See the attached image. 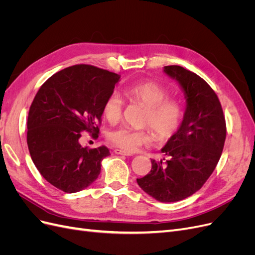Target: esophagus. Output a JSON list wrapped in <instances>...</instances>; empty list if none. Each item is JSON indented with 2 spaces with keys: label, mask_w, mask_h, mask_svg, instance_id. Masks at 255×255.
Segmentation results:
<instances>
[{
  "label": "esophagus",
  "mask_w": 255,
  "mask_h": 255,
  "mask_svg": "<svg viewBox=\"0 0 255 255\" xmlns=\"http://www.w3.org/2000/svg\"><path fill=\"white\" fill-rule=\"evenodd\" d=\"M116 154H119V155H126V156H132L133 154L130 152H128V151H125V150H120V149H115L114 151Z\"/></svg>",
  "instance_id": "34e87169"
}]
</instances>
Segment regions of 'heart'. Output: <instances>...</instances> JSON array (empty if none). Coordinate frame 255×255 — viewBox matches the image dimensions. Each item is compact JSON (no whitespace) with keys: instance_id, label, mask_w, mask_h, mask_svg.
<instances>
[{"instance_id":"heart-1","label":"heart","mask_w":255,"mask_h":255,"mask_svg":"<svg viewBox=\"0 0 255 255\" xmlns=\"http://www.w3.org/2000/svg\"><path fill=\"white\" fill-rule=\"evenodd\" d=\"M125 94L136 102L145 106L141 123L150 126L159 139L171 136L179 128L183 110L181 103L169 98V90L155 82H140L132 84L125 89ZM122 101L113 92L103 104V116L107 121L117 122L121 117ZM107 139L117 148L135 151L142 144L149 143L152 134L149 128H133L120 127L107 134Z\"/></svg>"}]
</instances>
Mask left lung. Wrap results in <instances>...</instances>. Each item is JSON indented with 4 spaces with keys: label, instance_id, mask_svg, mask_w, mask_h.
<instances>
[{
    "label": "left lung",
    "instance_id": "1",
    "mask_svg": "<svg viewBox=\"0 0 255 255\" xmlns=\"http://www.w3.org/2000/svg\"><path fill=\"white\" fill-rule=\"evenodd\" d=\"M163 70L180 85L186 106L179 128L160 150L167 159H151V171L137 183L152 198L168 203L203 186L220 159L227 128L219 99L203 79L181 66Z\"/></svg>",
    "mask_w": 255,
    "mask_h": 255
}]
</instances>
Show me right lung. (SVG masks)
Segmentation results:
<instances>
[{
  "instance_id": "right-lung-1",
  "label": "right lung",
  "mask_w": 255,
  "mask_h": 255,
  "mask_svg": "<svg viewBox=\"0 0 255 255\" xmlns=\"http://www.w3.org/2000/svg\"><path fill=\"white\" fill-rule=\"evenodd\" d=\"M119 81V74L76 65L53 74L38 90L28 112L27 145L38 171L53 186L73 194L97 180L110 150L82 146L81 133L98 137L103 104Z\"/></svg>"
}]
</instances>
